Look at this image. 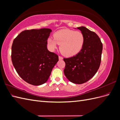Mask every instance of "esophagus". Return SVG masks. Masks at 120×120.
Here are the masks:
<instances>
[{"label":"esophagus","instance_id":"34e87169","mask_svg":"<svg viewBox=\"0 0 120 120\" xmlns=\"http://www.w3.org/2000/svg\"><path fill=\"white\" fill-rule=\"evenodd\" d=\"M59 60H63L64 58H63L62 56H59Z\"/></svg>","mask_w":120,"mask_h":120}]
</instances>
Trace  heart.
<instances>
[{
    "label": "heart",
    "mask_w": 120,
    "mask_h": 120,
    "mask_svg": "<svg viewBox=\"0 0 120 120\" xmlns=\"http://www.w3.org/2000/svg\"><path fill=\"white\" fill-rule=\"evenodd\" d=\"M54 39L49 38L48 45L50 50H54L57 44L60 45V50L64 56H73L78 53L82 49L85 42V37L82 32L64 29L56 32Z\"/></svg>",
    "instance_id": "1"
}]
</instances>
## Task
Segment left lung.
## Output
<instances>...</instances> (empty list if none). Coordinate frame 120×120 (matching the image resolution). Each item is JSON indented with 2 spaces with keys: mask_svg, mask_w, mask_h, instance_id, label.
Listing matches in <instances>:
<instances>
[{
  "mask_svg": "<svg viewBox=\"0 0 120 120\" xmlns=\"http://www.w3.org/2000/svg\"><path fill=\"white\" fill-rule=\"evenodd\" d=\"M84 35L81 50L75 56L64 59L66 63L64 74L69 81L82 84L92 78L99 69L103 45L98 35L85 26L77 27Z\"/></svg>",
  "mask_w": 120,
  "mask_h": 120,
  "instance_id": "obj_1",
  "label": "left lung"
}]
</instances>
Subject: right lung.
Wrapping results in <instances>:
<instances>
[{"label":"right lung","instance_id":"obj_1","mask_svg":"<svg viewBox=\"0 0 120 120\" xmlns=\"http://www.w3.org/2000/svg\"><path fill=\"white\" fill-rule=\"evenodd\" d=\"M49 28L26 30L14 39L11 60L17 74L24 81L34 86L46 82L59 56L47 48Z\"/></svg>","mask_w":120,"mask_h":120}]
</instances>
